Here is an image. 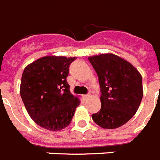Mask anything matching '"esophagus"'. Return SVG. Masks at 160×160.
I'll return each mask as SVG.
<instances>
[{
	"mask_svg": "<svg viewBox=\"0 0 160 160\" xmlns=\"http://www.w3.org/2000/svg\"><path fill=\"white\" fill-rule=\"evenodd\" d=\"M90 97V94H86V95H83V98H84L85 100H87V98H89Z\"/></svg>",
	"mask_w": 160,
	"mask_h": 160,
	"instance_id": "34e87169",
	"label": "esophagus"
}]
</instances>
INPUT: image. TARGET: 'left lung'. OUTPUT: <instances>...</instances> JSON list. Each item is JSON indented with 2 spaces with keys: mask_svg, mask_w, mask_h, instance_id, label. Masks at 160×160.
I'll return each instance as SVG.
<instances>
[{
  "mask_svg": "<svg viewBox=\"0 0 160 160\" xmlns=\"http://www.w3.org/2000/svg\"><path fill=\"white\" fill-rule=\"evenodd\" d=\"M101 87V109L92 119L104 129H115L129 121L138 111L142 95L140 73L132 64L114 53L88 58Z\"/></svg>",
  "mask_w": 160,
  "mask_h": 160,
  "instance_id": "left-lung-1",
  "label": "left lung"
}]
</instances>
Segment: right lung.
Masks as SVG:
<instances>
[{
    "label": "right lung",
    "mask_w": 160,
    "mask_h": 160,
    "mask_svg": "<svg viewBox=\"0 0 160 160\" xmlns=\"http://www.w3.org/2000/svg\"><path fill=\"white\" fill-rule=\"evenodd\" d=\"M76 58L45 56L24 70L21 97L30 118L44 129L58 131L66 128L80 104L66 81L69 66Z\"/></svg>",
    "instance_id": "1"
}]
</instances>
